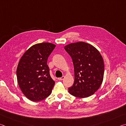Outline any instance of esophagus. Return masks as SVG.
Listing matches in <instances>:
<instances>
[{
    "label": "esophagus",
    "instance_id": "obj_1",
    "mask_svg": "<svg viewBox=\"0 0 126 126\" xmlns=\"http://www.w3.org/2000/svg\"><path fill=\"white\" fill-rule=\"evenodd\" d=\"M64 78H65L64 76H62V77H61V78H58V79L59 80H62L64 79Z\"/></svg>",
    "mask_w": 126,
    "mask_h": 126
}]
</instances>
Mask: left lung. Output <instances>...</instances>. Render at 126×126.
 Masks as SVG:
<instances>
[{
	"label": "left lung",
	"mask_w": 126,
	"mask_h": 126,
	"mask_svg": "<svg viewBox=\"0 0 126 126\" xmlns=\"http://www.w3.org/2000/svg\"><path fill=\"white\" fill-rule=\"evenodd\" d=\"M73 61L74 82L68 88L71 94L86 98L93 94L103 79V59L99 51L85 42L71 43L64 47Z\"/></svg>",
	"instance_id": "obj_1"
}]
</instances>
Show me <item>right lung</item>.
Instances as JSON below:
<instances>
[{
	"label": "right lung",
	"mask_w": 126,
	"mask_h": 126,
	"mask_svg": "<svg viewBox=\"0 0 126 126\" xmlns=\"http://www.w3.org/2000/svg\"><path fill=\"white\" fill-rule=\"evenodd\" d=\"M55 47L50 43L35 44L25 52L18 63L19 86L31 101H42L52 93L55 82L50 76L47 60Z\"/></svg>",
	"instance_id": "add662e5"
}]
</instances>
